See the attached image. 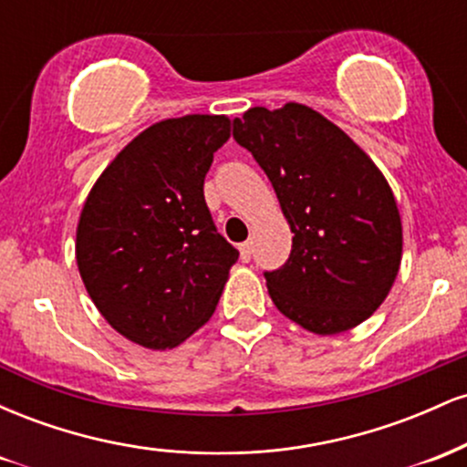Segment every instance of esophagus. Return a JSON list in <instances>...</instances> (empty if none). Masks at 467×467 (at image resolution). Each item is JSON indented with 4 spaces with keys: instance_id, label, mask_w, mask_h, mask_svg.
Wrapping results in <instances>:
<instances>
[{
    "instance_id": "1",
    "label": "esophagus",
    "mask_w": 467,
    "mask_h": 467,
    "mask_svg": "<svg viewBox=\"0 0 467 467\" xmlns=\"http://www.w3.org/2000/svg\"><path fill=\"white\" fill-rule=\"evenodd\" d=\"M239 252H241V259L250 261V256H252V244H250V241H244V244L239 245Z\"/></svg>"
}]
</instances>
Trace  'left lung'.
Masks as SVG:
<instances>
[{
	"mask_svg": "<svg viewBox=\"0 0 467 467\" xmlns=\"http://www.w3.org/2000/svg\"><path fill=\"white\" fill-rule=\"evenodd\" d=\"M233 136L265 171L294 233L287 264L265 272L278 312L318 336L364 323L401 264V219L382 171L301 103L252 107Z\"/></svg>",
	"mask_w": 467,
	"mask_h": 467,
	"instance_id": "left-lung-1",
	"label": "left lung"
}]
</instances>
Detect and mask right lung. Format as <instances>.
Masks as SVG:
<instances>
[{"label": "right lung", "mask_w": 467, "mask_h": 467, "mask_svg": "<svg viewBox=\"0 0 467 467\" xmlns=\"http://www.w3.org/2000/svg\"><path fill=\"white\" fill-rule=\"evenodd\" d=\"M230 118H166L138 133L89 191L77 264L96 309L120 336L171 349L215 312L239 252L203 200Z\"/></svg>", "instance_id": "obj_1"}]
</instances>
